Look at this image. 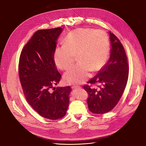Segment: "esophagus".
Wrapping results in <instances>:
<instances>
[{
	"label": "esophagus",
	"mask_w": 146,
	"mask_h": 146,
	"mask_svg": "<svg viewBox=\"0 0 146 146\" xmlns=\"http://www.w3.org/2000/svg\"><path fill=\"white\" fill-rule=\"evenodd\" d=\"M72 88H73V89H78V90H79V89H80V86H72Z\"/></svg>",
	"instance_id": "esophagus-1"
}]
</instances>
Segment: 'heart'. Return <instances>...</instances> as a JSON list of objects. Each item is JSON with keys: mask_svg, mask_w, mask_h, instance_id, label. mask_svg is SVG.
I'll return each instance as SVG.
<instances>
[{"mask_svg": "<svg viewBox=\"0 0 146 146\" xmlns=\"http://www.w3.org/2000/svg\"><path fill=\"white\" fill-rule=\"evenodd\" d=\"M110 52V41L104 31L82 28L69 33L63 40V46L57 48L54 59L61 70L69 69L75 56L78 63L64 74V80L70 84L83 83L90 72L100 70L105 63Z\"/></svg>", "mask_w": 146, "mask_h": 146, "instance_id": "heart-1", "label": "heart"}]
</instances>
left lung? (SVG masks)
<instances>
[{
  "label": "left lung",
  "mask_w": 146,
  "mask_h": 146,
  "mask_svg": "<svg viewBox=\"0 0 146 146\" xmlns=\"http://www.w3.org/2000/svg\"><path fill=\"white\" fill-rule=\"evenodd\" d=\"M111 49L108 62L88 83L99 84L96 88L85 85L83 88L89 97V110L94 113L102 114L112 110L121 99L126 87L129 66L124 48L119 39L109 32Z\"/></svg>",
  "instance_id": "8db88e82"
}]
</instances>
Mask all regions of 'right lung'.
<instances>
[{
	"mask_svg": "<svg viewBox=\"0 0 146 146\" xmlns=\"http://www.w3.org/2000/svg\"><path fill=\"white\" fill-rule=\"evenodd\" d=\"M62 31L58 27L35 32L23 48L19 64L20 80L26 100L39 115L50 120L66 114L72 91L70 86L54 87L61 78L54 55Z\"/></svg>",
	"mask_w": 146,
	"mask_h": 146,
	"instance_id": "add662e5",
	"label": "right lung"
}]
</instances>
